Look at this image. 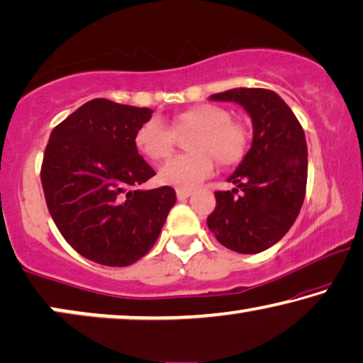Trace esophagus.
<instances>
[{"mask_svg": "<svg viewBox=\"0 0 363 363\" xmlns=\"http://www.w3.org/2000/svg\"><path fill=\"white\" fill-rule=\"evenodd\" d=\"M190 194H191V190H182V188H178V190H177L178 199H186L188 196H190Z\"/></svg>", "mask_w": 363, "mask_h": 363, "instance_id": "esophagus-1", "label": "esophagus"}]
</instances>
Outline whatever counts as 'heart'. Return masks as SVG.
I'll use <instances>...</instances> for the list:
<instances>
[{"label": "heart", "instance_id": "obj_1", "mask_svg": "<svg viewBox=\"0 0 363 363\" xmlns=\"http://www.w3.org/2000/svg\"><path fill=\"white\" fill-rule=\"evenodd\" d=\"M194 135L191 136V134ZM177 135L188 139L191 154L172 159L162 167L159 178L164 185L191 190L213 173L214 160L220 167H233L244 159L249 134L233 121L228 109L213 103H199L182 109L170 125L152 118L135 130V147L147 159L160 162L172 155Z\"/></svg>", "mask_w": 363, "mask_h": 363}]
</instances>
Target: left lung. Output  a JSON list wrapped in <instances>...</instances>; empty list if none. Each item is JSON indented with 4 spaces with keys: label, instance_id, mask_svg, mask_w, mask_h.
Wrapping results in <instances>:
<instances>
[{
    "label": "left lung",
    "instance_id": "obj_1",
    "mask_svg": "<svg viewBox=\"0 0 363 363\" xmlns=\"http://www.w3.org/2000/svg\"><path fill=\"white\" fill-rule=\"evenodd\" d=\"M209 98L240 104L252 119L254 139L229 177L235 188L214 193L216 208L208 216V228L228 249L259 254L290 230L303 206L308 178L304 130L272 90L234 88Z\"/></svg>",
    "mask_w": 363,
    "mask_h": 363
}]
</instances>
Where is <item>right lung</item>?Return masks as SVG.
Instances as JSON below:
<instances>
[{
	"instance_id": "obj_1",
	"label": "right lung",
	"mask_w": 363,
	"mask_h": 363,
	"mask_svg": "<svg viewBox=\"0 0 363 363\" xmlns=\"http://www.w3.org/2000/svg\"><path fill=\"white\" fill-rule=\"evenodd\" d=\"M152 113L96 98L50 133L40 169L47 208L67 242L96 264L143 259L177 201L172 186L134 188L155 175L134 140Z\"/></svg>"
}]
</instances>
